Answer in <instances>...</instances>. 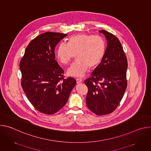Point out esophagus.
Returning a JSON list of instances; mask_svg holds the SVG:
<instances>
[{
	"mask_svg": "<svg viewBox=\"0 0 151 151\" xmlns=\"http://www.w3.org/2000/svg\"><path fill=\"white\" fill-rule=\"evenodd\" d=\"M76 83H79L81 82H82V80L81 79H80V78H77L76 79Z\"/></svg>",
	"mask_w": 151,
	"mask_h": 151,
	"instance_id": "1",
	"label": "esophagus"
}]
</instances>
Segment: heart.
<instances>
[{"label":"heart","instance_id":"b5f03b06","mask_svg":"<svg viewBox=\"0 0 151 151\" xmlns=\"http://www.w3.org/2000/svg\"><path fill=\"white\" fill-rule=\"evenodd\" d=\"M105 52V42L100 36L77 34L70 36L68 44L61 42L58 45L55 55L63 64H68L75 54L77 61L68 69L67 74L73 77H82L89 68L97 66Z\"/></svg>","mask_w":151,"mask_h":151}]
</instances>
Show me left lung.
Masks as SVG:
<instances>
[{
    "label": "left lung",
    "instance_id": "1",
    "mask_svg": "<svg viewBox=\"0 0 151 151\" xmlns=\"http://www.w3.org/2000/svg\"><path fill=\"white\" fill-rule=\"evenodd\" d=\"M107 43L101 63L85 80L88 91L86 103L89 109L97 115L114 112L122 100L127 87L126 79L127 60L119 39L104 30Z\"/></svg>",
    "mask_w": 151,
    "mask_h": 151
}]
</instances>
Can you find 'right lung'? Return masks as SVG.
I'll list each match as a JSON object with an SVG mask.
<instances>
[{"mask_svg":"<svg viewBox=\"0 0 151 151\" xmlns=\"http://www.w3.org/2000/svg\"><path fill=\"white\" fill-rule=\"evenodd\" d=\"M67 35L48 32L37 36L19 63L22 88L35 108L43 114L60 111L76 83L73 78L64 79V70L55 60V48Z\"/></svg>","mask_w":151,"mask_h":151,"instance_id":"add662e5","label":"right lung"}]
</instances>
